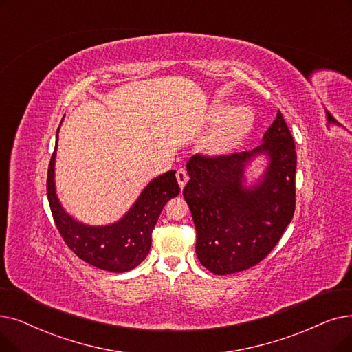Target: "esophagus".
<instances>
[{"instance_id": "esophagus-1", "label": "esophagus", "mask_w": 352, "mask_h": 352, "mask_svg": "<svg viewBox=\"0 0 352 352\" xmlns=\"http://www.w3.org/2000/svg\"><path fill=\"white\" fill-rule=\"evenodd\" d=\"M177 181H178L179 187L184 188L186 182L188 181V174H187V171L184 170V168H178V170H177Z\"/></svg>"}]
</instances>
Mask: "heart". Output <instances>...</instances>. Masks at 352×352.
<instances>
[{
    "label": "heart",
    "mask_w": 352,
    "mask_h": 352,
    "mask_svg": "<svg viewBox=\"0 0 352 352\" xmlns=\"http://www.w3.org/2000/svg\"><path fill=\"white\" fill-rule=\"evenodd\" d=\"M214 124H220L217 132L211 136L210 148L212 151H227L234 146L241 136L249 131L253 124V113L246 106L228 112L227 106H217V109L212 113Z\"/></svg>",
    "instance_id": "1"
}]
</instances>
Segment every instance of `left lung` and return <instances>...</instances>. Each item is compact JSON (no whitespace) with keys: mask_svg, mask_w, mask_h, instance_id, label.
<instances>
[{"mask_svg":"<svg viewBox=\"0 0 352 352\" xmlns=\"http://www.w3.org/2000/svg\"><path fill=\"white\" fill-rule=\"evenodd\" d=\"M253 151L227 155L195 154L187 164L190 179L182 194L197 232L198 261L216 274H230L261 263L279 243L296 206V151L278 111ZM258 153L271 158L261 185L243 188L242 170Z\"/></svg>","mask_w":352,"mask_h":352,"instance_id":"obj_1","label":"left lung"}]
</instances>
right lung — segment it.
I'll use <instances>...</instances> for the list:
<instances>
[{
	"mask_svg": "<svg viewBox=\"0 0 352 352\" xmlns=\"http://www.w3.org/2000/svg\"><path fill=\"white\" fill-rule=\"evenodd\" d=\"M58 133V131H57ZM47 171V198L57 230L67 248L86 263L115 273L138 266L151 249L152 230L168 200L179 192L175 171L152 179L126 216L115 224L89 227L74 221L60 206L54 191V158Z\"/></svg>",
	"mask_w": 352,
	"mask_h": 352,
	"instance_id": "right-lung-1",
	"label": "right lung"
}]
</instances>
